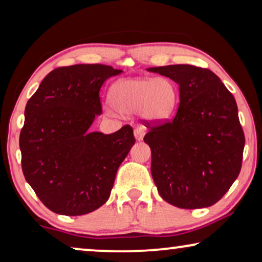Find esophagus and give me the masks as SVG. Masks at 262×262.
Returning a JSON list of instances; mask_svg holds the SVG:
<instances>
[{"label": "esophagus", "instance_id": "1", "mask_svg": "<svg viewBox=\"0 0 262 262\" xmlns=\"http://www.w3.org/2000/svg\"><path fill=\"white\" fill-rule=\"evenodd\" d=\"M144 134H145V130L143 126H137L135 128V137L137 141H142L143 137H144Z\"/></svg>", "mask_w": 262, "mask_h": 262}]
</instances>
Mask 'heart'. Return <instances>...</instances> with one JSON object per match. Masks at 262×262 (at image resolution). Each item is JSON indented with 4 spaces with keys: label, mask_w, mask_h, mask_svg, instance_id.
Returning <instances> with one entry per match:
<instances>
[{
    "label": "heart",
    "mask_w": 262,
    "mask_h": 262,
    "mask_svg": "<svg viewBox=\"0 0 262 262\" xmlns=\"http://www.w3.org/2000/svg\"><path fill=\"white\" fill-rule=\"evenodd\" d=\"M111 100L120 112L139 111L150 121H162L173 114L178 105V91L168 78H127L111 89Z\"/></svg>",
    "instance_id": "1"
}]
</instances>
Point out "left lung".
<instances>
[{
	"mask_svg": "<svg viewBox=\"0 0 262 262\" xmlns=\"http://www.w3.org/2000/svg\"><path fill=\"white\" fill-rule=\"evenodd\" d=\"M148 70L177 82L180 93L173 119L145 121L157 191L180 209L213 205L242 167L245 134L234 95L206 68L175 64Z\"/></svg>",
	"mask_w": 262,
	"mask_h": 262,
	"instance_id": "left-lung-1",
	"label": "left lung"
}]
</instances>
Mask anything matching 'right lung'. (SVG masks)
Instances as JSON below:
<instances>
[{
    "label": "right lung",
    "instance_id": "right-lung-1",
    "mask_svg": "<svg viewBox=\"0 0 262 262\" xmlns=\"http://www.w3.org/2000/svg\"><path fill=\"white\" fill-rule=\"evenodd\" d=\"M121 70L76 64L52 70L25 108L20 132L25 179L52 212L81 216L110 198L117 170L136 139L130 125L89 132L101 114L100 88Z\"/></svg>",
    "mask_w": 262,
    "mask_h": 262
}]
</instances>
